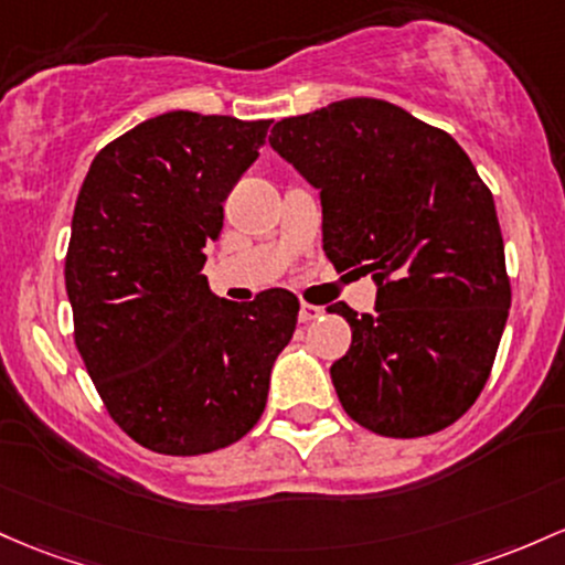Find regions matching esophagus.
<instances>
[{
  "label": "esophagus",
  "mask_w": 565,
  "mask_h": 565,
  "mask_svg": "<svg viewBox=\"0 0 565 565\" xmlns=\"http://www.w3.org/2000/svg\"><path fill=\"white\" fill-rule=\"evenodd\" d=\"M321 313H324V311H321L319 306H311V302H302V306H300V316H297V319H300L302 324H308V321L319 319Z\"/></svg>",
  "instance_id": "1"
}]
</instances>
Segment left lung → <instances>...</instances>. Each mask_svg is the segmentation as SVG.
Instances as JSON below:
<instances>
[{
    "instance_id": "left-lung-1",
    "label": "left lung",
    "mask_w": 565,
    "mask_h": 565,
    "mask_svg": "<svg viewBox=\"0 0 565 565\" xmlns=\"http://www.w3.org/2000/svg\"><path fill=\"white\" fill-rule=\"evenodd\" d=\"M270 147L319 190L324 254L373 276L375 311L330 367L340 405L383 437L461 418L491 375L510 278L491 190L450 134L381 98L278 120Z\"/></svg>"
}]
</instances>
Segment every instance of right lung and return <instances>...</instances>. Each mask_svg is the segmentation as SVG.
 I'll list each match as a JSON object with an SVG mask.
<instances>
[{"instance_id":"right-lung-1","label":"right lung","mask_w":565,"mask_h":565,"mask_svg":"<svg viewBox=\"0 0 565 565\" xmlns=\"http://www.w3.org/2000/svg\"><path fill=\"white\" fill-rule=\"evenodd\" d=\"M270 120L166 111L93 158L66 252L74 343L115 424L154 454L238 443L268 402L300 302L220 300L203 276L222 201Z\"/></svg>"}]
</instances>
